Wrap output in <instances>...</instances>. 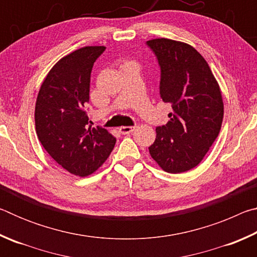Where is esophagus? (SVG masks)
<instances>
[{
    "mask_svg": "<svg viewBox=\"0 0 257 257\" xmlns=\"http://www.w3.org/2000/svg\"><path fill=\"white\" fill-rule=\"evenodd\" d=\"M135 125L134 127H130V125H125V127H120V129H119V132L122 134V135H128V134H130V133H133L134 130H135Z\"/></svg>",
    "mask_w": 257,
    "mask_h": 257,
    "instance_id": "obj_1",
    "label": "esophagus"
}]
</instances>
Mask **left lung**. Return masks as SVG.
<instances>
[{
    "label": "left lung",
    "instance_id": "obj_1",
    "mask_svg": "<svg viewBox=\"0 0 257 257\" xmlns=\"http://www.w3.org/2000/svg\"><path fill=\"white\" fill-rule=\"evenodd\" d=\"M158 60L160 96L169 103L167 124L156 127L149 150L155 162L169 173L196 167L220 133L223 102L220 87L205 59L186 43L158 38L147 41Z\"/></svg>",
    "mask_w": 257,
    "mask_h": 257
}]
</instances>
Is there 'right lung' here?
<instances>
[{"instance_id": "right-lung-1", "label": "right lung", "mask_w": 257, "mask_h": 257, "mask_svg": "<svg viewBox=\"0 0 257 257\" xmlns=\"http://www.w3.org/2000/svg\"><path fill=\"white\" fill-rule=\"evenodd\" d=\"M104 46H86L61 59L41 86L35 124L42 145L61 167L86 177L108 158L116 139L106 129L88 125L90 73Z\"/></svg>"}]
</instances>
